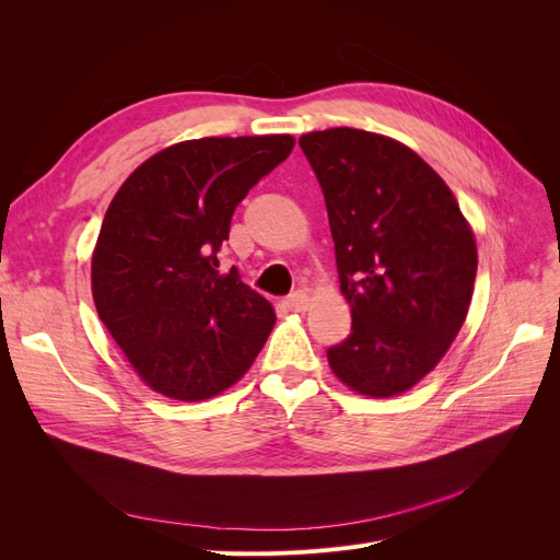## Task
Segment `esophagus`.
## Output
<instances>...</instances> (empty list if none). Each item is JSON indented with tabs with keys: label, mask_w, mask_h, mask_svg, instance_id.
Returning <instances> with one entry per match:
<instances>
[{
	"label": "esophagus",
	"mask_w": 560,
	"mask_h": 560,
	"mask_svg": "<svg viewBox=\"0 0 560 560\" xmlns=\"http://www.w3.org/2000/svg\"><path fill=\"white\" fill-rule=\"evenodd\" d=\"M287 308H292V311H296V313H303L308 308V303H311V296L303 292V290H299V292H292L290 296H287Z\"/></svg>",
	"instance_id": "34e87169"
}]
</instances>
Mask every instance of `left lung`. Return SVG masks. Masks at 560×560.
<instances>
[{
	"label": "left lung",
	"instance_id": "8db88e82",
	"mask_svg": "<svg viewBox=\"0 0 560 560\" xmlns=\"http://www.w3.org/2000/svg\"><path fill=\"white\" fill-rule=\"evenodd\" d=\"M322 186L346 341L327 350L354 393L393 397L430 374L467 317L477 245L444 179L416 151L354 128L299 138Z\"/></svg>",
	"mask_w": 560,
	"mask_h": 560
}]
</instances>
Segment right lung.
<instances>
[{
  "label": "right lung",
  "instance_id": "right-lung-1",
  "mask_svg": "<svg viewBox=\"0 0 560 560\" xmlns=\"http://www.w3.org/2000/svg\"><path fill=\"white\" fill-rule=\"evenodd\" d=\"M292 147V135L179 142L144 161L114 196L93 252V299L156 393L214 397L264 348L276 313L238 268L219 270V249L238 202Z\"/></svg>",
  "mask_w": 560,
  "mask_h": 560
}]
</instances>
